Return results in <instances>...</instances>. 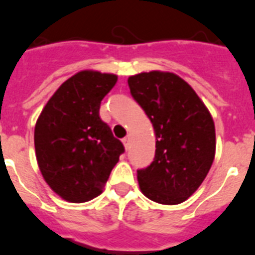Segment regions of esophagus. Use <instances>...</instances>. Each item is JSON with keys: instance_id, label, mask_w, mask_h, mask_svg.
Listing matches in <instances>:
<instances>
[{"instance_id": "34e87169", "label": "esophagus", "mask_w": 255, "mask_h": 255, "mask_svg": "<svg viewBox=\"0 0 255 255\" xmlns=\"http://www.w3.org/2000/svg\"><path fill=\"white\" fill-rule=\"evenodd\" d=\"M122 142H123L125 147H126V149H127L128 146H129V142H130V136H129V134H127V136H126L125 138L122 140Z\"/></svg>"}]
</instances>
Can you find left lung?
Instances as JSON below:
<instances>
[{
	"label": "left lung",
	"mask_w": 255,
	"mask_h": 255,
	"mask_svg": "<svg viewBox=\"0 0 255 255\" xmlns=\"http://www.w3.org/2000/svg\"><path fill=\"white\" fill-rule=\"evenodd\" d=\"M128 86L156 138L154 161L137 170L141 192L159 204H181L199 189L213 164V118L194 88L174 73H138L128 78Z\"/></svg>",
	"instance_id": "left-lung-1"
}]
</instances>
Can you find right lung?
I'll use <instances>...</instances> for the list:
<instances>
[{
    "label": "right lung",
    "instance_id": "obj_1",
    "mask_svg": "<svg viewBox=\"0 0 255 255\" xmlns=\"http://www.w3.org/2000/svg\"><path fill=\"white\" fill-rule=\"evenodd\" d=\"M117 81L112 73H75L55 91L37 119L34 147L42 177L69 203L100 195L125 151L99 115L101 101Z\"/></svg>",
    "mask_w": 255,
    "mask_h": 255
}]
</instances>
